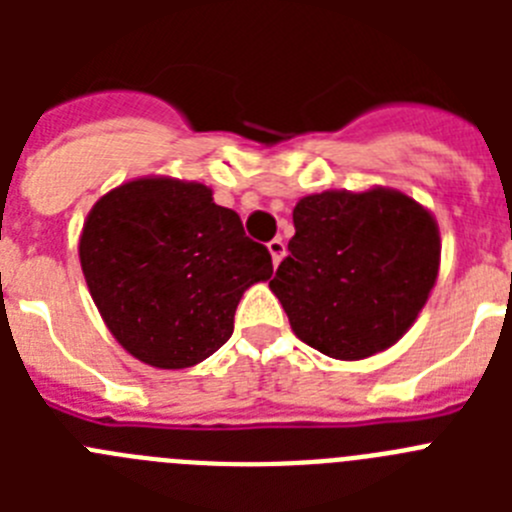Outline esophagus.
<instances>
[{"instance_id": "esophagus-1", "label": "esophagus", "mask_w": 512, "mask_h": 512, "mask_svg": "<svg viewBox=\"0 0 512 512\" xmlns=\"http://www.w3.org/2000/svg\"><path fill=\"white\" fill-rule=\"evenodd\" d=\"M269 253H271V264L279 266V261L284 259V253H287V248H284V241L282 238H274V241H269Z\"/></svg>"}]
</instances>
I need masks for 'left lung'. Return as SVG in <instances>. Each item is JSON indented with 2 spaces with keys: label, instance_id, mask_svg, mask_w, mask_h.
Instances as JSON below:
<instances>
[{
  "label": "left lung",
  "instance_id": "1",
  "mask_svg": "<svg viewBox=\"0 0 512 512\" xmlns=\"http://www.w3.org/2000/svg\"><path fill=\"white\" fill-rule=\"evenodd\" d=\"M271 279L295 336L359 361L395 346L431 297L441 235L431 210L390 187L307 194Z\"/></svg>",
  "mask_w": 512,
  "mask_h": 512
}]
</instances>
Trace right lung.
<instances>
[{
    "label": "right lung",
    "instance_id": "add662e5",
    "mask_svg": "<svg viewBox=\"0 0 512 512\" xmlns=\"http://www.w3.org/2000/svg\"><path fill=\"white\" fill-rule=\"evenodd\" d=\"M89 295L115 341L156 369H187L223 346L251 284L271 277L266 246L212 189L140 176L99 197L79 235Z\"/></svg>",
    "mask_w": 512,
    "mask_h": 512
}]
</instances>
